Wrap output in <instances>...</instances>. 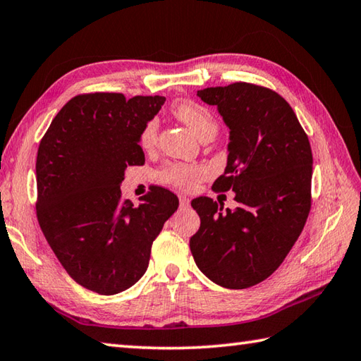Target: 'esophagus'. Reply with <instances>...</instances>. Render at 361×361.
<instances>
[{"mask_svg":"<svg viewBox=\"0 0 361 361\" xmlns=\"http://www.w3.org/2000/svg\"><path fill=\"white\" fill-rule=\"evenodd\" d=\"M179 202H180V207H188L190 206V200L187 198L185 195L179 196Z\"/></svg>","mask_w":361,"mask_h":361,"instance_id":"esophagus-1","label":"esophagus"}]
</instances>
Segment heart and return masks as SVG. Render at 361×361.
<instances>
[{"mask_svg": "<svg viewBox=\"0 0 361 361\" xmlns=\"http://www.w3.org/2000/svg\"><path fill=\"white\" fill-rule=\"evenodd\" d=\"M171 113L179 121H182L190 130L200 140L206 137H215L219 130L214 113L198 102L193 100H178L171 105ZM159 141V124L155 119L147 121L140 133V146L145 151H152ZM207 178V169L200 165H188V163L171 161L159 171V179L163 183L173 185L180 190H193L201 180Z\"/></svg>", "mask_w": 361, "mask_h": 361, "instance_id": "heart-1", "label": "heart"}]
</instances>
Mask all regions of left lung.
I'll use <instances>...</instances> for the list:
<instances>
[{
  "instance_id": "left-lung-1",
  "label": "left lung",
  "mask_w": 361,
  "mask_h": 361,
  "mask_svg": "<svg viewBox=\"0 0 361 361\" xmlns=\"http://www.w3.org/2000/svg\"><path fill=\"white\" fill-rule=\"evenodd\" d=\"M216 105L231 130L228 166L214 192H235L224 212L207 196L195 198L201 226L190 250L209 280L228 289L264 281L280 267L311 209L312 154L308 135L280 94L237 83L198 91Z\"/></svg>"
}]
</instances>
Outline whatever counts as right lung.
I'll return each mask as SVG.
<instances>
[{"label": "right lung", "instance_id": "obj_1", "mask_svg": "<svg viewBox=\"0 0 361 361\" xmlns=\"http://www.w3.org/2000/svg\"><path fill=\"white\" fill-rule=\"evenodd\" d=\"M161 96L86 92L72 97L40 140L36 214L61 265L80 286L102 295L133 286L151 248L179 206L151 185L138 206L121 193L127 166L145 165L140 133Z\"/></svg>", "mask_w": 361, "mask_h": 361}]
</instances>
